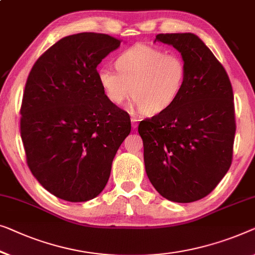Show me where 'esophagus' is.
Wrapping results in <instances>:
<instances>
[{"mask_svg":"<svg viewBox=\"0 0 255 255\" xmlns=\"http://www.w3.org/2000/svg\"><path fill=\"white\" fill-rule=\"evenodd\" d=\"M131 123H132V128H133L138 127V120H136L135 117H131Z\"/></svg>","mask_w":255,"mask_h":255,"instance_id":"1","label":"esophagus"}]
</instances>
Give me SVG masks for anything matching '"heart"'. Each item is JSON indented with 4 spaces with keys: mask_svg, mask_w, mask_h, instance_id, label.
Masks as SVG:
<instances>
[{
    "mask_svg": "<svg viewBox=\"0 0 255 255\" xmlns=\"http://www.w3.org/2000/svg\"><path fill=\"white\" fill-rule=\"evenodd\" d=\"M115 66L117 71L99 69L98 80L106 98L117 107L125 105L132 91L136 108L156 115L170 108L185 87L184 58L160 48L138 43L122 51Z\"/></svg>",
    "mask_w": 255,
    "mask_h": 255,
    "instance_id": "b5f03b06",
    "label": "heart"
}]
</instances>
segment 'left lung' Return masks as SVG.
<instances>
[{"mask_svg": "<svg viewBox=\"0 0 255 255\" xmlns=\"http://www.w3.org/2000/svg\"><path fill=\"white\" fill-rule=\"evenodd\" d=\"M175 47L187 68L185 87L170 108L140 122L148 178L175 202L205 198L226 176L236 133L234 92L228 73L193 33L157 34Z\"/></svg>", "mask_w": 255, "mask_h": 255, "instance_id": "8db88e82", "label": "left lung"}]
</instances>
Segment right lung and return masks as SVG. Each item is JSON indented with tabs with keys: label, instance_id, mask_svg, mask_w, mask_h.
<instances>
[{
	"label": "right lung",
	"instance_id": "add662e5",
	"mask_svg": "<svg viewBox=\"0 0 255 255\" xmlns=\"http://www.w3.org/2000/svg\"><path fill=\"white\" fill-rule=\"evenodd\" d=\"M122 40L84 32L61 39L33 65L20 107L29 170L55 197L84 202L108 182L131 131L128 114L106 98L97 66Z\"/></svg>",
	"mask_w": 255,
	"mask_h": 255
}]
</instances>
